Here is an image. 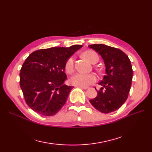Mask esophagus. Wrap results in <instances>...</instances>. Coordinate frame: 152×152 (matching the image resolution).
I'll return each mask as SVG.
<instances>
[{
	"instance_id": "34e87169",
	"label": "esophagus",
	"mask_w": 152,
	"mask_h": 152,
	"mask_svg": "<svg viewBox=\"0 0 152 152\" xmlns=\"http://www.w3.org/2000/svg\"><path fill=\"white\" fill-rule=\"evenodd\" d=\"M80 89H87L89 88V87H85V86H79Z\"/></svg>"
}]
</instances>
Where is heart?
<instances>
[{
	"instance_id": "heart-1",
	"label": "heart",
	"mask_w": 152,
	"mask_h": 152,
	"mask_svg": "<svg viewBox=\"0 0 152 152\" xmlns=\"http://www.w3.org/2000/svg\"><path fill=\"white\" fill-rule=\"evenodd\" d=\"M84 57L92 64H95L99 60V57L97 53L93 50H88L83 53ZM65 70L69 73H72L74 71V57L69 58L65 63ZM96 76L94 73H76L70 79V82L72 85L76 86H87L94 83L96 81Z\"/></svg>"
}]
</instances>
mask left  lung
Returning <instances> with one entry per match:
<instances>
[{
  "label": "left lung",
  "mask_w": 152,
  "mask_h": 152,
  "mask_svg": "<svg viewBox=\"0 0 152 152\" xmlns=\"http://www.w3.org/2000/svg\"><path fill=\"white\" fill-rule=\"evenodd\" d=\"M89 48L102 56L106 68L105 75L99 83L102 88L89 102L100 112L115 111L125 103L130 91L132 79L130 59L121 49L107 45L93 44Z\"/></svg>",
  "instance_id": "1"
}]
</instances>
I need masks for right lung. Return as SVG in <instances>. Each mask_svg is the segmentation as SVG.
I'll return each mask as SVG.
<instances>
[{
  "mask_svg": "<svg viewBox=\"0 0 152 152\" xmlns=\"http://www.w3.org/2000/svg\"><path fill=\"white\" fill-rule=\"evenodd\" d=\"M82 47L51 48L35 50L21 68L20 84L28 107L40 115L52 116L65 104L72 86L64 84L67 79L65 63Z\"/></svg>",
  "mask_w": 152,
  "mask_h": 152,
  "instance_id": "right-lung-1",
  "label": "right lung"
}]
</instances>
